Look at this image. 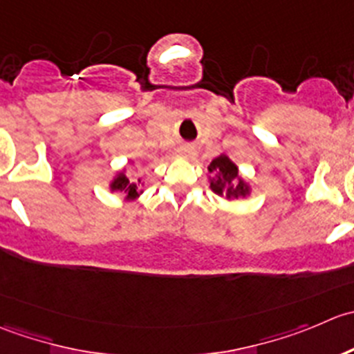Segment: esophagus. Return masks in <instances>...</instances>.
<instances>
[{
  "label": "esophagus",
  "instance_id": "1",
  "mask_svg": "<svg viewBox=\"0 0 354 354\" xmlns=\"http://www.w3.org/2000/svg\"><path fill=\"white\" fill-rule=\"evenodd\" d=\"M177 155L182 156V158L192 160L196 156V149L192 148L191 145H184V146H180V148L177 149Z\"/></svg>",
  "mask_w": 354,
  "mask_h": 354
}]
</instances>
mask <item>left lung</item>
<instances>
[{
    "mask_svg": "<svg viewBox=\"0 0 354 354\" xmlns=\"http://www.w3.org/2000/svg\"><path fill=\"white\" fill-rule=\"evenodd\" d=\"M208 172L215 174V177L209 178V187L215 194L225 196L227 199L246 198L250 194V185L239 176L237 165L227 155H220L212 160Z\"/></svg>",
    "mask_w": 354,
    "mask_h": 354,
    "instance_id": "8db88e82",
    "label": "left lung"
}]
</instances>
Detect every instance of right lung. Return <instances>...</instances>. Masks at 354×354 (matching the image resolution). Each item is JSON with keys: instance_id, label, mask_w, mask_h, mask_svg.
I'll return each mask as SVG.
<instances>
[{"instance_id": "right-lung-1", "label": "right lung", "mask_w": 354, "mask_h": 354, "mask_svg": "<svg viewBox=\"0 0 354 354\" xmlns=\"http://www.w3.org/2000/svg\"><path fill=\"white\" fill-rule=\"evenodd\" d=\"M110 189L111 191H120V192H124V194H127L125 196V199H127V201H134V199L142 192L141 187H139L134 180H129L127 176H125L124 172H118L117 176H115V178L111 180V184H110Z\"/></svg>"}]
</instances>
